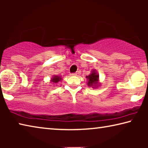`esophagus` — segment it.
I'll return each mask as SVG.
<instances>
[{
    "label": "esophagus",
    "instance_id": "1",
    "mask_svg": "<svg viewBox=\"0 0 148 148\" xmlns=\"http://www.w3.org/2000/svg\"><path fill=\"white\" fill-rule=\"evenodd\" d=\"M77 72H74V73H71V76H77Z\"/></svg>",
    "mask_w": 148,
    "mask_h": 148
}]
</instances>
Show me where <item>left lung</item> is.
Instances as JSON below:
<instances>
[{
    "label": "left lung",
    "instance_id": "obj_1",
    "mask_svg": "<svg viewBox=\"0 0 148 148\" xmlns=\"http://www.w3.org/2000/svg\"><path fill=\"white\" fill-rule=\"evenodd\" d=\"M86 77L88 79V83H87V85L89 86H92L93 85L95 86H97V82H98V79H99V75L96 74L95 72H92V73L89 75L88 76H86Z\"/></svg>",
    "mask_w": 148,
    "mask_h": 148
}]
</instances>
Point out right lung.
I'll return each mask as SVG.
<instances>
[{"label": "right lung", "instance_id": "obj_1", "mask_svg": "<svg viewBox=\"0 0 148 148\" xmlns=\"http://www.w3.org/2000/svg\"><path fill=\"white\" fill-rule=\"evenodd\" d=\"M61 79V78L59 76H54L53 77V79H51V81L53 83H57L59 81H60V80Z\"/></svg>", "mask_w": 148, "mask_h": 148}]
</instances>
